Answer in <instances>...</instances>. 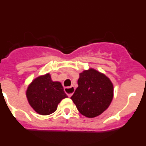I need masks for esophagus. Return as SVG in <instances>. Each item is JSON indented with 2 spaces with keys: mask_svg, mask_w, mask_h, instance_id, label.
Returning <instances> with one entry per match:
<instances>
[{
  "mask_svg": "<svg viewBox=\"0 0 146 146\" xmlns=\"http://www.w3.org/2000/svg\"><path fill=\"white\" fill-rule=\"evenodd\" d=\"M74 91H75V88L74 86L64 88V91H65V93L67 94V96H69V97H71L72 96V94H74Z\"/></svg>",
  "mask_w": 146,
  "mask_h": 146,
  "instance_id": "obj_1",
  "label": "esophagus"
}]
</instances>
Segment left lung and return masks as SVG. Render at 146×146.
<instances>
[{
    "mask_svg": "<svg viewBox=\"0 0 146 146\" xmlns=\"http://www.w3.org/2000/svg\"><path fill=\"white\" fill-rule=\"evenodd\" d=\"M77 83L71 99L81 114L94 118L108 109L113 96V86L108 77L91 69L80 74Z\"/></svg>",
    "mask_w": 146,
    "mask_h": 146,
    "instance_id": "8db88e82",
    "label": "left lung"
}]
</instances>
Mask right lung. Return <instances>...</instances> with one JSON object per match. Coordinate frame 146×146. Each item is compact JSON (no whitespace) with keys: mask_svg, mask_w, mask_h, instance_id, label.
Segmentation results:
<instances>
[{"mask_svg":"<svg viewBox=\"0 0 146 146\" xmlns=\"http://www.w3.org/2000/svg\"><path fill=\"white\" fill-rule=\"evenodd\" d=\"M26 95L30 105L44 115L54 113L60 102L67 97L61 83L52 81L49 74L35 79L28 88Z\"/></svg>","mask_w":146,"mask_h":146,"instance_id":"obj_1","label":"right lung"}]
</instances>
